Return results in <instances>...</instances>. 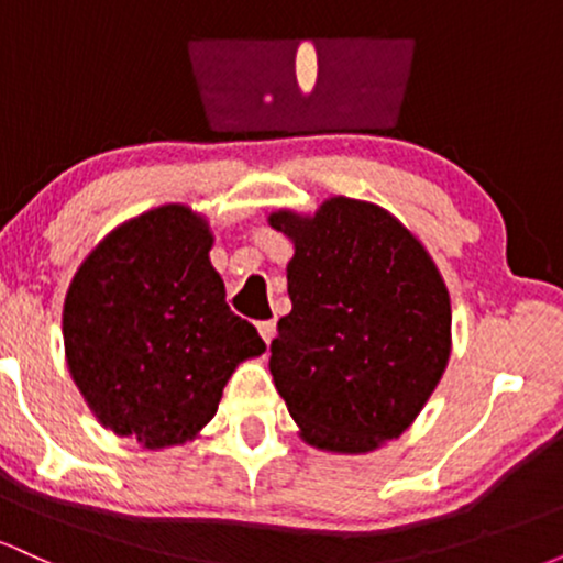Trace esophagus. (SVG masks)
<instances>
[{
    "label": "esophagus",
    "instance_id": "obj_1",
    "mask_svg": "<svg viewBox=\"0 0 563 563\" xmlns=\"http://www.w3.org/2000/svg\"><path fill=\"white\" fill-rule=\"evenodd\" d=\"M256 328H260V335L264 339V344H269V341L275 339V320H262Z\"/></svg>",
    "mask_w": 563,
    "mask_h": 563
}]
</instances>
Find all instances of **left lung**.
<instances>
[{
  "mask_svg": "<svg viewBox=\"0 0 563 563\" xmlns=\"http://www.w3.org/2000/svg\"><path fill=\"white\" fill-rule=\"evenodd\" d=\"M294 243L290 312L269 346L275 389L312 448L365 455L421 416L452 352L450 290L426 245L384 206L325 198L277 209Z\"/></svg>",
  "mask_w": 563,
  "mask_h": 563,
  "instance_id": "left-lung-1",
  "label": "left lung"
}]
</instances>
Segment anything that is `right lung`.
<instances>
[{"label":"right lung","instance_id":"add662e5","mask_svg":"<svg viewBox=\"0 0 563 563\" xmlns=\"http://www.w3.org/2000/svg\"><path fill=\"white\" fill-rule=\"evenodd\" d=\"M211 245L209 219L164 203L108 232L66 290L70 378L97 421L142 450L198 439L238 365L267 349L230 312Z\"/></svg>","mask_w":563,"mask_h":563}]
</instances>
